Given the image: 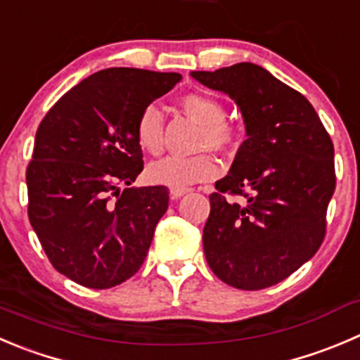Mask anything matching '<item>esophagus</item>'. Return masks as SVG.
Masks as SVG:
<instances>
[{
	"label": "esophagus",
	"instance_id": "obj_1",
	"mask_svg": "<svg viewBox=\"0 0 360 360\" xmlns=\"http://www.w3.org/2000/svg\"><path fill=\"white\" fill-rule=\"evenodd\" d=\"M184 193H188V188H183V190H170V197L172 198H181Z\"/></svg>",
	"mask_w": 360,
	"mask_h": 360
}]
</instances>
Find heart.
I'll return each instance as SVG.
<instances>
[{"label": "heart", "instance_id": "b5f03b06", "mask_svg": "<svg viewBox=\"0 0 360 360\" xmlns=\"http://www.w3.org/2000/svg\"><path fill=\"white\" fill-rule=\"evenodd\" d=\"M181 107L188 116L202 124L198 149L211 148L214 151H226L233 144V131L225 123V107L218 100L204 95H186L181 98ZM135 141L142 151L158 155L163 149V114L156 105H148L135 123ZM219 174V163L209 153L193 156H165L149 163L146 179L151 184L167 186L170 190H183L191 184L214 179Z\"/></svg>", "mask_w": 360, "mask_h": 360}]
</instances>
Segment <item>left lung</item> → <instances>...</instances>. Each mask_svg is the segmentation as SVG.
Here are the masks:
<instances>
[{
	"label": "left lung",
	"mask_w": 360,
	"mask_h": 360,
	"mask_svg": "<svg viewBox=\"0 0 360 360\" xmlns=\"http://www.w3.org/2000/svg\"><path fill=\"white\" fill-rule=\"evenodd\" d=\"M229 95L243 114L246 141L209 195L204 253L230 287L260 290L295 273L319 251L336 188L334 146L311 103L253 63L191 72ZM223 193L243 194V205Z\"/></svg>",
	"instance_id": "left-lung-1"
}]
</instances>
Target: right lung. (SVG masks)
<instances>
[{
    "instance_id": "1",
    "label": "right lung",
    "mask_w": 360,
    "mask_h": 360,
    "mask_svg": "<svg viewBox=\"0 0 360 360\" xmlns=\"http://www.w3.org/2000/svg\"><path fill=\"white\" fill-rule=\"evenodd\" d=\"M179 73L107 68L80 80L45 114L26 172L27 216L56 271L87 288H110L141 269L165 186H130L144 169L137 117Z\"/></svg>"
}]
</instances>
